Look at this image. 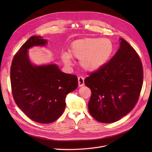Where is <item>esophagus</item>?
Here are the masks:
<instances>
[{
  "mask_svg": "<svg viewBox=\"0 0 152 152\" xmlns=\"http://www.w3.org/2000/svg\"><path fill=\"white\" fill-rule=\"evenodd\" d=\"M78 82H79V86L82 87L84 85V79L83 77H78Z\"/></svg>",
  "mask_w": 152,
  "mask_h": 152,
  "instance_id": "1",
  "label": "esophagus"
}]
</instances>
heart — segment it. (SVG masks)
<instances>
[{"mask_svg":"<svg viewBox=\"0 0 152 152\" xmlns=\"http://www.w3.org/2000/svg\"><path fill=\"white\" fill-rule=\"evenodd\" d=\"M113 45L108 39L85 37L71 44L69 53H63L61 59L65 65H72V58L80 59V65L87 72H95L103 67L111 57Z\"/></svg>","mask_w":152,"mask_h":152,"instance_id":"b5f03b06","label":"heart"}]
</instances>
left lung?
Segmentation results:
<instances>
[{
    "label": "left lung",
    "mask_w": 152,
    "mask_h": 152,
    "mask_svg": "<svg viewBox=\"0 0 152 152\" xmlns=\"http://www.w3.org/2000/svg\"><path fill=\"white\" fill-rule=\"evenodd\" d=\"M120 48L109 62L86 78L91 90L88 108L96 121L112 123L134 108L143 80V70L136 50L120 38Z\"/></svg>",
    "instance_id": "left-lung-1"
}]
</instances>
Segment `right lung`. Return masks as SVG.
<instances>
[{
    "label": "right lung",
    "instance_id": "obj_1",
    "mask_svg": "<svg viewBox=\"0 0 152 152\" xmlns=\"http://www.w3.org/2000/svg\"><path fill=\"white\" fill-rule=\"evenodd\" d=\"M47 43L40 36L31 37L15 55L11 66L15 103L27 117L42 124L53 122L61 115L66 95L78 86L76 75L62 72L55 64L37 66L31 63L28 49Z\"/></svg>",
    "mask_w": 152,
    "mask_h": 152
}]
</instances>
